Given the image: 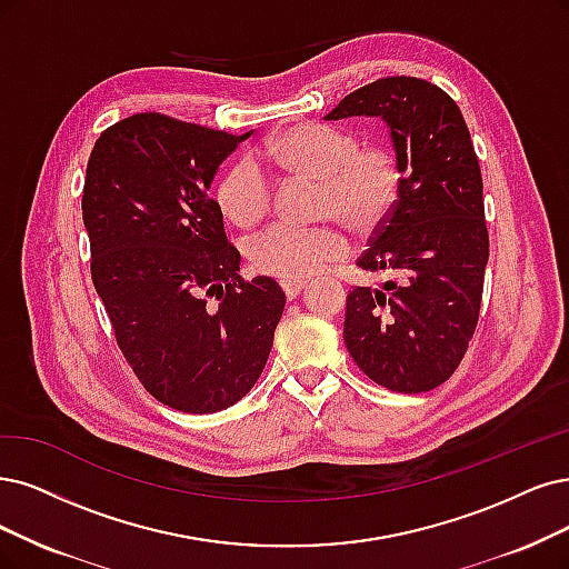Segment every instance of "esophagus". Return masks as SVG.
Here are the masks:
<instances>
[{"label": "esophagus", "mask_w": 569, "mask_h": 569, "mask_svg": "<svg viewBox=\"0 0 569 569\" xmlns=\"http://www.w3.org/2000/svg\"><path fill=\"white\" fill-rule=\"evenodd\" d=\"M302 288H305V281L300 279H281V290L286 292L288 300H296L302 292Z\"/></svg>", "instance_id": "34e87169"}]
</instances>
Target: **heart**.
<instances>
[{
  "label": "heart",
  "instance_id": "obj_1",
  "mask_svg": "<svg viewBox=\"0 0 569 569\" xmlns=\"http://www.w3.org/2000/svg\"><path fill=\"white\" fill-rule=\"evenodd\" d=\"M262 157L290 176L321 182L319 213L372 231L393 210L403 189V166L389 144H361L351 131L326 123H296L269 138ZM273 203V187L250 157L231 163L218 182V206L239 227L258 224ZM349 256V243L330 224L277 222L248 243L258 271L281 279L313 277Z\"/></svg>",
  "mask_w": 569,
  "mask_h": 569
}]
</instances>
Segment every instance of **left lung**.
Returning a JSON list of instances; mask_svg holds the SVG:
<instances>
[{
  "label": "left lung",
  "mask_w": 569,
  "mask_h": 569,
  "mask_svg": "<svg viewBox=\"0 0 569 569\" xmlns=\"http://www.w3.org/2000/svg\"><path fill=\"white\" fill-rule=\"evenodd\" d=\"M361 114L387 121L403 189L356 260L387 281L349 290L345 345L372 382L422 393L457 370L478 326L490 256L480 166L457 102L431 81L377 79L326 119Z\"/></svg>",
  "instance_id": "1"
}]
</instances>
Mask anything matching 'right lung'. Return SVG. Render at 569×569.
Instances as JSON below:
<instances>
[{"instance_id": "obj_1", "label": "right lung", "mask_w": 569, "mask_h": 569, "mask_svg": "<svg viewBox=\"0 0 569 569\" xmlns=\"http://www.w3.org/2000/svg\"><path fill=\"white\" fill-rule=\"evenodd\" d=\"M229 136L159 112L104 129L83 180L91 277L140 385L180 412H218L252 389L286 307L269 277L243 281L208 197Z\"/></svg>"}]
</instances>
